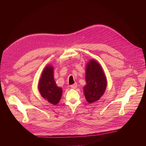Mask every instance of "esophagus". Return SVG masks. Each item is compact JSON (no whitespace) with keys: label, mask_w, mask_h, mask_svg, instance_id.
<instances>
[{"label":"esophagus","mask_w":146,"mask_h":146,"mask_svg":"<svg viewBox=\"0 0 146 146\" xmlns=\"http://www.w3.org/2000/svg\"><path fill=\"white\" fill-rule=\"evenodd\" d=\"M77 86H78V84L76 83H75L74 84H73V85H72L70 86V87H71L72 89H76V88H77Z\"/></svg>","instance_id":"34e87169"}]
</instances>
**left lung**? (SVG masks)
I'll return each instance as SVG.
<instances>
[{"label":"left lung","mask_w":146,"mask_h":146,"mask_svg":"<svg viewBox=\"0 0 146 146\" xmlns=\"http://www.w3.org/2000/svg\"><path fill=\"white\" fill-rule=\"evenodd\" d=\"M86 85L83 88L86 101L93 103L104 95L107 86V80L103 69L96 61L90 60L86 68Z\"/></svg>","instance_id":"obj_1"}]
</instances>
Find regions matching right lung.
<instances>
[{"label":"right lung","mask_w":146,"mask_h":146,"mask_svg":"<svg viewBox=\"0 0 146 146\" xmlns=\"http://www.w3.org/2000/svg\"><path fill=\"white\" fill-rule=\"evenodd\" d=\"M53 71V67L51 65L45 67L38 83V90L42 97L55 105L59 102L63 90L56 84Z\"/></svg>","instance_id":"right-lung-1"}]
</instances>
